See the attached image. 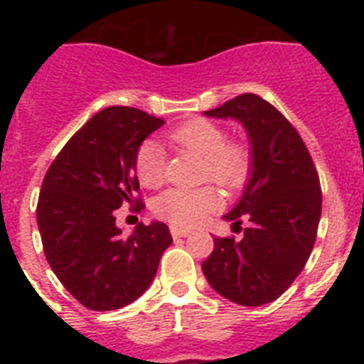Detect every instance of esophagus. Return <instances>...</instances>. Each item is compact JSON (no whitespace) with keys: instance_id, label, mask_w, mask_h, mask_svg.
<instances>
[{"instance_id":"obj_1","label":"esophagus","mask_w":364,"mask_h":364,"mask_svg":"<svg viewBox=\"0 0 364 364\" xmlns=\"http://www.w3.org/2000/svg\"><path fill=\"white\" fill-rule=\"evenodd\" d=\"M171 235H173V239H180V237H189V235H191V231L184 230V228L171 226Z\"/></svg>"}]
</instances>
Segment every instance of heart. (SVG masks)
<instances>
[{"mask_svg": "<svg viewBox=\"0 0 364 364\" xmlns=\"http://www.w3.org/2000/svg\"><path fill=\"white\" fill-rule=\"evenodd\" d=\"M175 146L204 160V180H213L235 191L250 178L253 166L252 147L244 140L228 138L226 129L208 118H193L169 133ZM133 169L140 184L159 188L166 178V159L159 144L146 140L136 147ZM220 208V195L213 186L198 189H167L154 200L156 217L176 228H193Z\"/></svg>", "mask_w": 364, "mask_h": 364, "instance_id": "obj_1", "label": "heart"}]
</instances>
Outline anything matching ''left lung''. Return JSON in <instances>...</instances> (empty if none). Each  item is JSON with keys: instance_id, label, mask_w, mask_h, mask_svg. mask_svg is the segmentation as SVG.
Instances as JSON below:
<instances>
[{"instance_id": "8db88e82", "label": "left lung", "mask_w": 364, "mask_h": 364, "mask_svg": "<svg viewBox=\"0 0 364 364\" xmlns=\"http://www.w3.org/2000/svg\"><path fill=\"white\" fill-rule=\"evenodd\" d=\"M208 117L237 118L253 149V173L242 198L224 218L244 237H215L202 272L217 294L242 306L281 297L306 266L319 228V173L290 120L269 102L244 92Z\"/></svg>"}]
</instances>
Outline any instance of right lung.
<instances>
[{
    "instance_id": "right-lung-1",
    "label": "right lung",
    "mask_w": 364,
    "mask_h": 364,
    "mask_svg": "<svg viewBox=\"0 0 364 364\" xmlns=\"http://www.w3.org/2000/svg\"><path fill=\"white\" fill-rule=\"evenodd\" d=\"M164 124L136 107L96 112L70 136L45 173L36 218L45 259L70 295L96 311L136 301L156 275L173 237L162 222L124 237L114 210H144L134 151Z\"/></svg>"
}]
</instances>
